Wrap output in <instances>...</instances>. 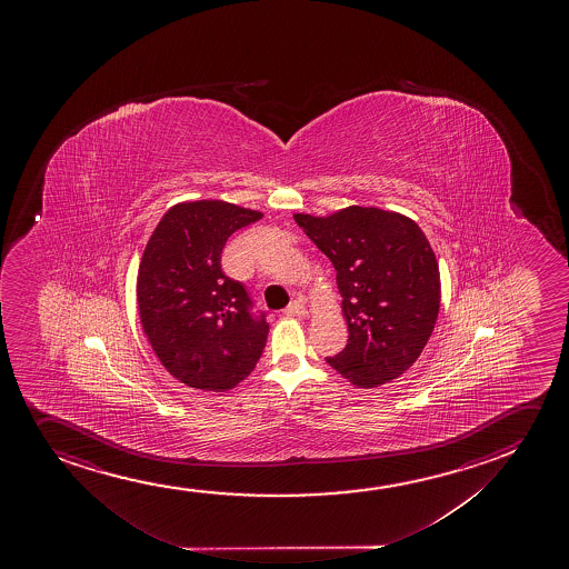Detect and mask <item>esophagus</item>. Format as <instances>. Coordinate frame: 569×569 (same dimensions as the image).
Returning a JSON list of instances; mask_svg holds the SVG:
<instances>
[{"instance_id": "esophagus-1", "label": "esophagus", "mask_w": 569, "mask_h": 569, "mask_svg": "<svg viewBox=\"0 0 569 569\" xmlns=\"http://www.w3.org/2000/svg\"><path fill=\"white\" fill-rule=\"evenodd\" d=\"M306 313H308V311H306V308H303V303L300 302V300H295V302L288 303L287 310H284V316H288V318H302Z\"/></svg>"}]
</instances>
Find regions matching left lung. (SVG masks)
I'll return each instance as SVG.
<instances>
[{"label":"left lung","instance_id":"8db88e82","mask_svg":"<svg viewBox=\"0 0 569 569\" xmlns=\"http://www.w3.org/2000/svg\"><path fill=\"white\" fill-rule=\"evenodd\" d=\"M295 220L331 259L342 296L349 342L327 365L365 389L402 376L440 311V267L425 232L401 212L360 204Z\"/></svg>","mask_w":569,"mask_h":569}]
</instances>
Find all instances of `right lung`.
<instances>
[{
  "label": "right lung",
  "instance_id": "add662e5",
  "mask_svg": "<svg viewBox=\"0 0 569 569\" xmlns=\"http://www.w3.org/2000/svg\"><path fill=\"white\" fill-rule=\"evenodd\" d=\"M261 217L220 199L183 201L164 212L144 246L137 273L141 326L160 365L188 387L230 391L266 349V316H251L242 282L220 269L228 238Z\"/></svg>",
  "mask_w": 569,
  "mask_h": 569
}]
</instances>
